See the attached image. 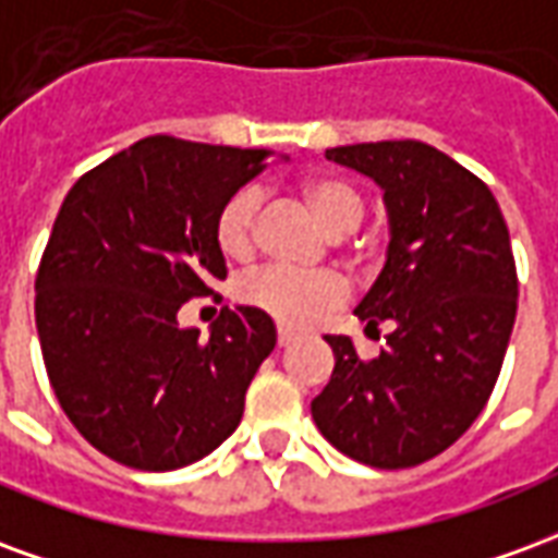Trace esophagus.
<instances>
[{
    "instance_id": "34e87169",
    "label": "esophagus",
    "mask_w": 558,
    "mask_h": 558,
    "mask_svg": "<svg viewBox=\"0 0 558 558\" xmlns=\"http://www.w3.org/2000/svg\"><path fill=\"white\" fill-rule=\"evenodd\" d=\"M292 343V335L290 331H278V347L283 350V347H290Z\"/></svg>"
}]
</instances>
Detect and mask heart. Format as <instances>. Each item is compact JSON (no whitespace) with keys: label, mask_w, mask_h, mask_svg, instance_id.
I'll list each match as a JSON object with an SVG mask.
<instances>
[{"label":"heart","mask_w":558,"mask_h":558,"mask_svg":"<svg viewBox=\"0 0 558 558\" xmlns=\"http://www.w3.org/2000/svg\"><path fill=\"white\" fill-rule=\"evenodd\" d=\"M299 196L311 206L323 227L335 235H347L364 218V196L359 187H352L347 179L335 172H311L299 182ZM259 194L254 187H242L215 215V244L230 263H247L256 254L259 244ZM239 302L254 307L256 314L275 319L287 331H304V328L323 323L326 316L338 311L350 299L347 280L335 271H316V275H299L290 268H259L254 275L239 280L235 287Z\"/></svg>","instance_id":"heart-1"}]
</instances>
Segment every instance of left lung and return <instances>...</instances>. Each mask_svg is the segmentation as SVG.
I'll return each instance as SVG.
<instances>
[{
    "instance_id": "obj_1",
    "label": "left lung",
    "mask_w": 558,
    "mask_h": 558,
    "mask_svg": "<svg viewBox=\"0 0 558 558\" xmlns=\"http://www.w3.org/2000/svg\"><path fill=\"white\" fill-rule=\"evenodd\" d=\"M326 158L386 191L388 259L355 316L391 331L367 362L328 335L335 371L311 412L352 460L418 466L472 427L502 371L517 316L508 227L490 187L427 143H355Z\"/></svg>"
}]
</instances>
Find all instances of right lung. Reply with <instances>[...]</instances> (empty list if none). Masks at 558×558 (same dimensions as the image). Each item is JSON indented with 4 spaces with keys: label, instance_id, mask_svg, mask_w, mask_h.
I'll list each match as a JSON object with an SVG mask.
<instances>
[{
    "label": "right lung",
    "instance_id": "1",
    "mask_svg": "<svg viewBox=\"0 0 558 558\" xmlns=\"http://www.w3.org/2000/svg\"><path fill=\"white\" fill-rule=\"evenodd\" d=\"M266 155L146 137L83 172L56 215L35 275L44 364L71 424L122 466H187L242 421L271 319L220 307L199 338L179 307L227 278L215 215Z\"/></svg>",
    "mask_w": 558,
    "mask_h": 558
}]
</instances>
